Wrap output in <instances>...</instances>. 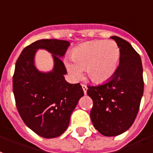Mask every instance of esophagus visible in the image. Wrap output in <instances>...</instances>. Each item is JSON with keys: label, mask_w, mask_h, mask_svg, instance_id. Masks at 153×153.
Wrapping results in <instances>:
<instances>
[{"label": "esophagus", "mask_w": 153, "mask_h": 153, "mask_svg": "<svg viewBox=\"0 0 153 153\" xmlns=\"http://www.w3.org/2000/svg\"><path fill=\"white\" fill-rule=\"evenodd\" d=\"M82 87L83 91H84V94H87V87L85 84H82Z\"/></svg>", "instance_id": "34e87169"}]
</instances>
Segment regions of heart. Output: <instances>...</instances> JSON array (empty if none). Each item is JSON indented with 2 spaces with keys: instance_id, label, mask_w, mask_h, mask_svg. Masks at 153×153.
Here are the masks:
<instances>
[{
  "instance_id": "obj_1",
  "label": "heart",
  "mask_w": 153,
  "mask_h": 153,
  "mask_svg": "<svg viewBox=\"0 0 153 153\" xmlns=\"http://www.w3.org/2000/svg\"><path fill=\"white\" fill-rule=\"evenodd\" d=\"M73 65L66 64L71 74L78 77L81 71L91 82L102 83L113 77L118 69L121 51L114 41H91L74 48L70 55Z\"/></svg>"
}]
</instances>
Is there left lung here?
Wrapping results in <instances>:
<instances>
[{"instance_id":"left-lung-1","label":"left lung","mask_w":153,"mask_h":153,"mask_svg":"<svg viewBox=\"0 0 153 153\" xmlns=\"http://www.w3.org/2000/svg\"><path fill=\"white\" fill-rule=\"evenodd\" d=\"M121 51L118 69L113 77L97 86H87V93L93 101L91 120L94 127L106 137L128 130L134 123L143 95V65L131 44L111 36Z\"/></svg>"}]
</instances>
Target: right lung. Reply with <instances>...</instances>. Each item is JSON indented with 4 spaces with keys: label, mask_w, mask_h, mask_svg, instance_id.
I'll return each mask as SVG.
<instances>
[{
    "label": "right lung",
    "mask_w": 153,
    "mask_h": 153,
    "mask_svg": "<svg viewBox=\"0 0 153 153\" xmlns=\"http://www.w3.org/2000/svg\"><path fill=\"white\" fill-rule=\"evenodd\" d=\"M70 43L57 39L39 40L25 47L16 62L13 93L19 114L27 127L44 138L59 137L66 131L79 99L84 95L80 83L65 80L66 68L61 56ZM37 49L53 54L55 66L48 74L34 66Z\"/></svg>",
    "instance_id": "obj_1"
}]
</instances>
